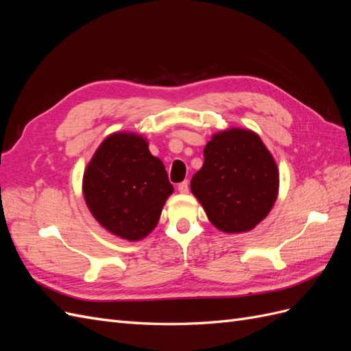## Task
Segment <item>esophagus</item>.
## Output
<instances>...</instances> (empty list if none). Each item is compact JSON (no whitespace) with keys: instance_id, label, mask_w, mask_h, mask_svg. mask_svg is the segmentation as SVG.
I'll return each instance as SVG.
<instances>
[{"instance_id":"34e87169","label":"esophagus","mask_w":351,"mask_h":351,"mask_svg":"<svg viewBox=\"0 0 351 351\" xmlns=\"http://www.w3.org/2000/svg\"><path fill=\"white\" fill-rule=\"evenodd\" d=\"M178 192L182 195H187L189 193V183L187 182H183L178 184Z\"/></svg>"}]
</instances>
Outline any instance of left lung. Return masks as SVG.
<instances>
[{
    "mask_svg": "<svg viewBox=\"0 0 351 351\" xmlns=\"http://www.w3.org/2000/svg\"><path fill=\"white\" fill-rule=\"evenodd\" d=\"M205 162L190 182L212 226L240 234L268 217L280 190L275 158L258 133L231 127L212 134Z\"/></svg>",
    "mask_w": 351,
    "mask_h": 351,
    "instance_id": "left-lung-1",
    "label": "left lung"
}]
</instances>
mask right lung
<instances>
[{
	"label": "right lung",
	"mask_w": 351,
	"mask_h": 351,
	"mask_svg": "<svg viewBox=\"0 0 351 351\" xmlns=\"http://www.w3.org/2000/svg\"><path fill=\"white\" fill-rule=\"evenodd\" d=\"M82 192L102 228L139 241L156 227L174 187L145 136L115 132L105 137L84 168Z\"/></svg>",
	"instance_id": "add662e5"
}]
</instances>
